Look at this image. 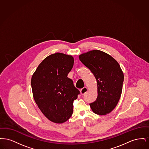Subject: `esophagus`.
<instances>
[{
    "label": "esophagus",
    "instance_id": "1",
    "mask_svg": "<svg viewBox=\"0 0 149 149\" xmlns=\"http://www.w3.org/2000/svg\"><path fill=\"white\" fill-rule=\"evenodd\" d=\"M88 91V89L86 87H84L83 88L81 89H80V93L82 94V95H84L85 94V93L86 92Z\"/></svg>",
    "mask_w": 149,
    "mask_h": 149
}]
</instances>
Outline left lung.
I'll return each mask as SVG.
<instances>
[{
	"mask_svg": "<svg viewBox=\"0 0 149 149\" xmlns=\"http://www.w3.org/2000/svg\"><path fill=\"white\" fill-rule=\"evenodd\" d=\"M79 60L97 80L98 96L89 104L93 112L99 115L109 113L118 104L122 93L124 75L120 65L111 56L100 50L82 54Z\"/></svg>",
	"mask_w": 149,
	"mask_h": 149,
	"instance_id": "obj_1",
	"label": "left lung"
}]
</instances>
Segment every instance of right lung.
Returning <instances> with one entry per match:
<instances>
[{
  "label": "right lung",
  "mask_w": 149,
  "mask_h": 149,
  "mask_svg": "<svg viewBox=\"0 0 149 149\" xmlns=\"http://www.w3.org/2000/svg\"><path fill=\"white\" fill-rule=\"evenodd\" d=\"M73 65V57L57 52L46 57L32 77L36 103L45 117L54 123H62L69 119L73 102L80 94L68 77Z\"/></svg>",
  "instance_id": "add662e5"
}]
</instances>
